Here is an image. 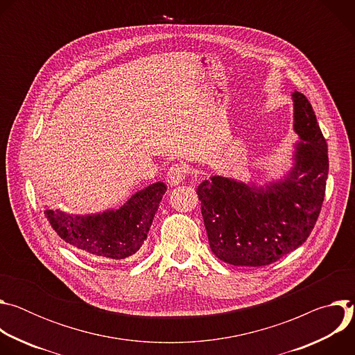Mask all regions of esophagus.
Masks as SVG:
<instances>
[{
	"mask_svg": "<svg viewBox=\"0 0 355 355\" xmlns=\"http://www.w3.org/2000/svg\"><path fill=\"white\" fill-rule=\"evenodd\" d=\"M185 180V171L182 167L180 166H173L168 168V173H167V182L171 185V187H175V185H180L181 182H184Z\"/></svg>",
	"mask_w": 355,
	"mask_h": 355,
	"instance_id": "34e87169",
	"label": "esophagus"
}]
</instances>
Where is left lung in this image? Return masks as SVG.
Returning <instances> with one entry per match:
<instances>
[{
  "label": "left lung",
  "instance_id": "1",
  "mask_svg": "<svg viewBox=\"0 0 355 355\" xmlns=\"http://www.w3.org/2000/svg\"><path fill=\"white\" fill-rule=\"evenodd\" d=\"M293 103L292 166L263 185L212 175L202 181L200 200L214 254L232 266L263 267L296 250L319 218L329 174L327 143L308 98Z\"/></svg>",
  "mask_w": 355,
  "mask_h": 355
}]
</instances>
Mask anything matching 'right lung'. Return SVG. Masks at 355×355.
I'll use <instances>...</instances> for the list:
<instances>
[{
    "instance_id": "right-lung-1",
    "label": "right lung",
    "mask_w": 355,
    "mask_h": 355,
    "mask_svg": "<svg viewBox=\"0 0 355 355\" xmlns=\"http://www.w3.org/2000/svg\"><path fill=\"white\" fill-rule=\"evenodd\" d=\"M167 185L162 181L135 192L119 208L74 215L44 205L55 232L73 247L112 261H122L143 245Z\"/></svg>"
}]
</instances>
